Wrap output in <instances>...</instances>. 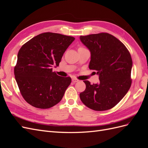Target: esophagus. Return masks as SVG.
<instances>
[{
    "instance_id": "esophagus-1",
    "label": "esophagus",
    "mask_w": 148,
    "mask_h": 148,
    "mask_svg": "<svg viewBox=\"0 0 148 148\" xmlns=\"http://www.w3.org/2000/svg\"><path fill=\"white\" fill-rule=\"evenodd\" d=\"M78 82H79V80L77 79V78H72V82L73 83H77Z\"/></svg>"
}]
</instances>
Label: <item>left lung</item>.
<instances>
[{
	"label": "left lung",
	"mask_w": 148,
	"mask_h": 148,
	"mask_svg": "<svg viewBox=\"0 0 148 148\" xmlns=\"http://www.w3.org/2000/svg\"><path fill=\"white\" fill-rule=\"evenodd\" d=\"M80 41L91 52L89 69L96 70L99 82L88 80L80 99L89 109L103 111L112 108L123 99L131 86L133 62L129 51L118 39L109 33L81 36Z\"/></svg>",
	"instance_id": "1"
}]
</instances>
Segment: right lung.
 <instances>
[{"mask_svg":"<svg viewBox=\"0 0 148 148\" xmlns=\"http://www.w3.org/2000/svg\"><path fill=\"white\" fill-rule=\"evenodd\" d=\"M75 38L59 33H44L23 44L14 69L16 82L24 99L39 109L58 104L70 84V77L52 71Z\"/></svg>","mask_w":148,"mask_h":148,"instance_id":"right-lung-1","label":"right lung"}]
</instances>
